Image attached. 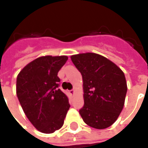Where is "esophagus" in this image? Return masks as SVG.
<instances>
[{"label": "esophagus", "mask_w": 148, "mask_h": 148, "mask_svg": "<svg viewBox=\"0 0 148 148\" xmlns=\"http://www.w3.org/2000/svg\"><path fill=\"white\" fill-rule=\"evenodd\" d=\"M69 93H70V94H71V95H74V90H71L69 91Z\"/></svg>", "instance_id": "1"}]
</instances>
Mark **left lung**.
<instances>
[{"instance_id": "obj_1", "label": "left lung", "mask_w": 148, "mask_h": 148, "mask_svg": "<svg viewBox=\"0 0 148 148\" xmlns=\"http://www.w3.org/2000/svg\"><path fill=\"white\" fill-rule=\"evenodd\" d=\"M83 80L84 122L97 129L111 126L124 105L127 82L123 71L102 55L84 53L71 57Z\"/></svg>"}]
</instances>
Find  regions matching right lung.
Segmentation results:
<instances>
[{"label": "right lung", "instance_id": "add662e5", "mask_svg": "<svg viewBox=\"0 0 148 148\" xmlns=\"http://www.w3.org/2000/svg\"><path fill=\"white\" fill-rule=\"evenodd\" d=\"M67 56H42L24 66L16 78V95L27 119L42 133L61 128L70 109L58 72Z\"/></svg>", "mask_w": 148, "mask_h": 148}]
</instances>
